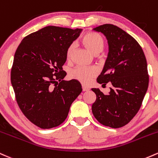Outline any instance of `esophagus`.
Returning a JSON list of instances; mask_svg holds the SVG:
<instances>
[{"instance_id":"obj_1","label":"esophagus","mask_w":158,"mask_h":158,"mask_svg":"<svg viewBox=\"0 0 158 158\" xmlns=\"http://www.w3.org/2000/svg\"><path fill=\"white\" fill-rule=\"evenodd\" d=\"M82 90H83V91H89L90 88L87 87V86L82 85Z\"/></svg>"}]
</instances>
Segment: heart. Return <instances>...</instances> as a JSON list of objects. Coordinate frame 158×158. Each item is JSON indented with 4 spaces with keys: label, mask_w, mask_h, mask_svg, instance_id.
Here are the masks:
<instances>
[{
    "label": "heart",
    "mask_w": 158,
    "mask_h": 158,
    "mask_svg": "<svg viewBox=\"0 0 158 158\" xmlns=\"http://www.w3.org/2000/svg\"><path fill=\"white\" fill-rule=\"evenodd\" d=\"M82 42L85 46L94 55H99L103 51L104 41L100 35L94 32H88L82 37ZM76 49V44L71 43L67 50V58L70 59ZM98 70L95 67H77L71 72L73 79L79 81L83 84H89L92 79L98 74Z\"/></svg>",
    "instance_id": "b5f03b06"
}]
</instances>
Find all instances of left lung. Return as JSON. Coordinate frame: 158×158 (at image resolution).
Instances as JSON below:
<instances>
[{"mask_svg":"<svg viewBox=\"0 0 158 158\" xmlns=\"http://www.w3.org/2000/svg\"><path fill=\"white\" fill-rule=\"evenodd\" d=\"M93 30L102 33L109 46L104 67L97 81L100 84L111 82L112 87L108 94L91 88L97 96L92 113L103 125L121 127L136 115L146 94V58L137 41L120 27L106 24Z\"/></svg>","mask_w":158,"mask_h":158,"instance_id":"left-lung-1","label":"left lung"}]
</instances>
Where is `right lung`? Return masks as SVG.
Segmentation results:
<instances>
[{"label":"right lung","instance_id":"right-lung-1","mask_svg":"<svg viewBox=\"0 0 158 158\" xmlns=\"http://www.w3.org/2000/svg\"><path fill=\"white\" fill-rule=\"evenodd\" d=\"M82 31L47 26L25 37L15 51L11 83L16 101L26 118L42 129L62 124L82 92L78 80H64L62 68L67 48Z\"/></svg>","mask_w":158,"mask_h":158}]
</instances>
